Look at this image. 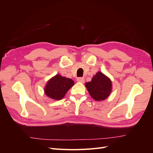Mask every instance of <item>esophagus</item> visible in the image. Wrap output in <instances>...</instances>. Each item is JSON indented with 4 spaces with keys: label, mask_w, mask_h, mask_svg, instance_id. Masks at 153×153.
<instances>
[{
    "label": "esophagus",
    "mask_w": 153,
    "mask_h": 153,
    "mask_svg": "<svg viewBox=\"0 0 153 153\" xmlns=\"http://www.w3.org/2000/svg\"><path fill=\"white\" fill-rule=\"evenodd\" d=\"M76 81H77V82H78L84 83L85 80H84V78H82V77H79V78H77V79H76Z\"/></svg>",
    "instance_id": "esophagus-1"
}]
</instances>
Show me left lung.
<instances>
[{
    "mask_svg": "<svg viewBox=\"0 0 153 153\" xmlns=\"http://www.w3.org/2000/svg\"><path fill=\"white\" fill-rule=\"evenodd\" d=\"M85 86L90 95L96 101H103L107 98L112 90V82L108 77L101 72H98L87 82Z\"/></svg>",
    "mask_w": 153,
    "mask_h": 153,
    "instance_id": "1",
    "label": "left lung"
}]
</instances>
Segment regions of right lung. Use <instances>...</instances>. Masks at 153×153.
I'll use <instances>...</instances> for the list:
<instances>
[{
	"label": "right lung",
	"instance_id": "1",
	"mask_svg": "<svg viewBox=\"0 0 153 153\" xmlns=\"http://www.w3.org/2000/svg\"><path fill=\"white\" fill-rule=\"evenodd\" d=\"M73 85L74 82L70 78L57 75L47 82L45 92L46 95L50 98L60 100Z\"/></svg>",
	"mask_w": 153,
	"mask_h": 153
}]
</instances>
